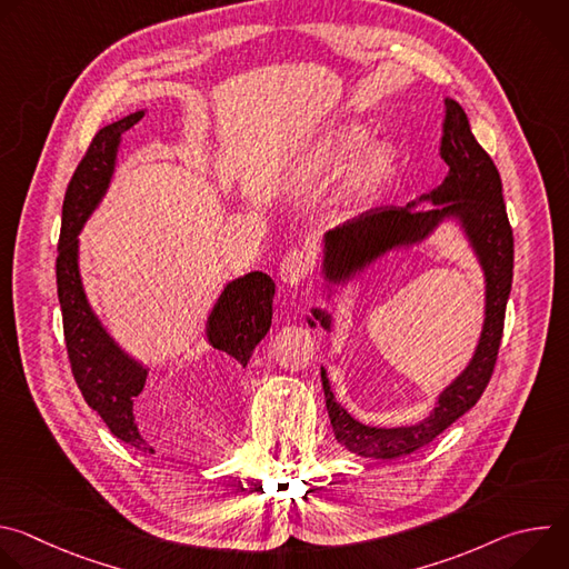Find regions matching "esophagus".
Returning <instances> with one entry per match:
<instances>
[{
	"mask_svg": "<svg viewBox=\"0 0 569 569\" xmlns=\"http://www.w3.org/2000/svg\"><path fill=\"white\" fill-rule=\"evenodd\" d=\"M312 254L310 250L301 248V250H290L281 263H279V277L286 286H297L310 270H312Z\"/></svg>",
	"mask_w": 569,
	"mask_h": 569,
	"instance_id": "34e87169",
	"label": "esophagus"
}]
</instances>
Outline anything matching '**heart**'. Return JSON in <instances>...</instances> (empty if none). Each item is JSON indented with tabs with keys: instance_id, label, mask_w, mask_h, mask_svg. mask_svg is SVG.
Returning a JSON list of instances; mask_svg holds the SVG:
<instances>
[{
	"instance_id": "1",
	"label": "heart",
	"mask_w": 569,
	"mask_h": 569,
	"mask_svg": "<svg viewBox=\"0 0 569 569\" xmlns=\"http://www.w3.org/2000/svg\"><path fill=\"white\" fill-rule=\"evenodd\" d=\"M367 141H369L367 128L358 123L345 126L323 141L319 150V164L327 169H340L358 154V150ZM398 164H400V154L391 143H378L373 150H369L351 176V182L347 189L349 202L351 204L369 202L393 178V173L398 171Z\"/></svg>"
}]
</instances>
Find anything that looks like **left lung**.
Wrapping results in <instances>:
<instances>
[{
    "label": "left lung",
    "instance_id": "left-lung-1",
    "mask_svg": "<svg viewBox=\"0 0 569 569\" xmlns=\"http://www.w3.org/2000/svg\"><path fill=\"white\" fill-rule=\"evenodd\" d=\"M439 152L448 164V176L437 189L405 207L371 209L323 233L321 288L329 301L338 288L360 279L389 252L421 246L448 220L461 229L483 274V323L475 353L437 396L432 412L423 421L396 428L360 423L336 400L327 369L321 367L333 435L360 457L396 459L437 439L479 400L498 360L513 281V231L507 218L500 173L489 152L477 143L468 117L455 99H446ZM306 321L310 329L319 323L323 331H333V312L327 308H310Z\"/></svg>",
    "mask_w": 569,
    "mask_h": 569
}]
</instances>
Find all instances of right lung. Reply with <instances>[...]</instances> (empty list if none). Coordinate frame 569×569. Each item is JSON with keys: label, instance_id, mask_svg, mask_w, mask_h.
<instances>
[{"label": "right lung", "instance_id": "obj_1", "mask_svg": "<svg viewBox=\"0 0 569 569\" xmlns=\"http://www.w3.org/2000/svg\"><path fill=\"white\" fill-rule=\"evenodd\" d=\"M143 112L137 110L101 128L78 164L62 202L56 283L67 356L80 393L117 439L150 455L154 450L143 439L134 419V400L143 391L148 367L108 333L88 301L78 268V233L110 189L121 137ZM272 299L274 281L266 272H250L227 281L204 323L207 342L227 353L236 365L246 367L272 327Z\"/></svg>", "mask_w": 569, "mask_h": 569}]
</instances>
